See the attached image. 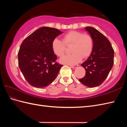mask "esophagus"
Returning <instances> with one entry per match:
<instances>
[{
  "label": "esophagus",
  "mask_w": 127,
  "mask_h": 127,
  "mask_svg": "<svg viewBox=\"0 0 127 127\" xmlns=\"http://www.w3.org/2000/svg\"><path fill=\"white\" fill-rule=\"evenodd\" d=\"M78 66H79V65H74V66H70V68H72V69L76 68H77Z\"/></svg>",
  "instance_id": "34e87169"
}]
</instances>
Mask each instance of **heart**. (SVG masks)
Segmentation results:
<instances>
[{"label": "heart", "instance_id": "obj_1", "mask_svg": "<svg viewBox=\"0 0 127 127\" xmlns=\"http://www.w3.org/2000/svg\"><path fill=\"white\" fill-rule=\"evenodd\" d=\"M66 46H71L70 55L62 57L59 61L61 63L72 65L86 58L91 55L93 47V39L90 35L83 34L81 32L70 31L64 34L63 41L55 38L52 42V49L56 56L62 57L65 53Z\"/></svg>", "mask_w": 127, "mask_h": 127}]
</instances>
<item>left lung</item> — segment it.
<instances>
[{
    "mask_svg": "<svg viewBox=\"0 0 127 127\" xmlns=\"http://www.w3.org/2000/svg\"><path fill=\"white\" fill-rule=\"evenodd\" d=\"M85 30L92 37L93 47L90 57L81 64L86 75L79 81L87 87H95L102 84L111 70L114 51L109 40L96 29L87 27Z\"/></svg>",
    "mask_w": 127,
    "mask_h": 127,
    "instance_id": "left-lung-1",
    "label": "left lung"
}]
</instances>
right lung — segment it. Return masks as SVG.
Masks as SVG:
<instances>
[{
    "label": "right lung",
    "mask_w": 127,
    "mask_h": 127,
    "mask_svg": "<svg viewBox=\"0 0 127 127\" xmlns=\"http://www.w3.org/2000/svg\"><path fill=\"white\" fill-rule=\"evenodd\" d=\"M61 34L57 29L42 27L21 44L18 66L27 81L33 87H47L56 79L63 66L56 62L57 57L51 46L53 40Z\"/></svg>",
    "instance_id": "1"
}]
</instances>
